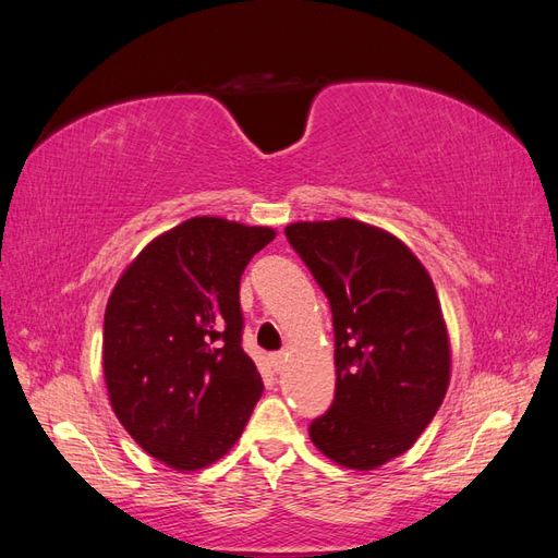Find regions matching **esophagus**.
Masks as SVG:
<instances>
[{
  "label": "esophagus",
  "mask_w": 558,
  "mask_h": 558,
  "mask_svg": "<svg viewBox=\"0 0 558 558\" xmlns=\"http://www.w3.org/2000/svg\"><path fill=\"white\" fill-rule=\"evenodd\" d=\"M283 361H286L283 351H279V353H275V356H272V367L277 369V373H281V369H283Z\"/></svg>",
  "instance_id": "34e87169"
}]
</instances>
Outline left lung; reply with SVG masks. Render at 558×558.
<instances>
[{
  "label": "left lung",
  "instance_id": "left-lung-1",
  "mask_svg": "<svg viewBox=\"0 0 558 558\" xmlns=\"http://www.w3.org/2000/svg\"><path fill=\"white\" fill-rule=\"evenodd\" d=\"M283 232L332 312L335 400L310 437L330 461L375 470L416 442L447 393L451 353L433 279L391 232L353 218Z\"/></svg>",
  "mask_w": 558,
  "mask_h": 558
}]
</instances>
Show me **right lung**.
Segmentation results:
<instances>
[{"instance_id":"obj_1","label":"right lung","mask_w":558,"mask_h":558,"mask_svg":"<svg viewBox=\"0 0 558 558\" xmlns=\"http://www.w3.org/2000/svg\"><path fill=\"white\" fill-rule=\"evenodd\" d=\"M272 240V228L195 216L150 242L111 291V408L134 442L174 470L228 453L263 393L242 349L240 279Z\"/></svg>"}]
</instances>
